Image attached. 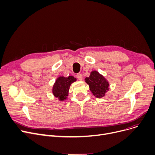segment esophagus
Wrapping results in <instances>:
<instances>
[{
    "label": "esophagus",
    "mask_w": 155,
    "mask_h": 155,
    "mask_svg": "<svg viewBox=\"0 0 155 155\" xmlns=\"http://www.w3.org/2000/svg\"><path fill=\"white\" fill-rule=\"evenodd\" d=\"M76 76H77V78L80 81H81L83 79V75L81 74H78Z\"/></svg>",
    "instance_id": "obj_1"
}]
</instances>
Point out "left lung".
I'll use <instances>...</instances> for the list:
<instances>
[{"label":"left lung","instance_id":"left-lung-1","mask_svg":"<svg viewBox=\"0 0 155 155\" xmlns=\"http://www.w3.org/2000/svg\"><path fill=\"white\" fill-rule=\"evenodd\" d=\"M85 82L89 85L90 90L97 98H102L109 90L110 84L108 80L97 71L91 72L89 77L85 78Z\"/></svg>","mask_w":155,"mask_h":155}]
</instances>
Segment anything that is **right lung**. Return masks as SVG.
Returning a JSON list of instances; mask_svg holds the SVG:
<instances>
[{"label":"right lung","mask_w":155,"mask_h":155,"mask_svg":"<svg viewBox=\"0 0 155 155\" xmlns=\"http://www.w3.org/2000/svg\"><path fill=\"white\" fill-rule=\"evenodd\" d=\"M76 81V78L71 76L67 78L64 76L58 77L52 87V93L54 97L61 101L65 100L68 98L71 84Z\"/></svg>","instance_id":"right-lung-1"}]
</instances>
